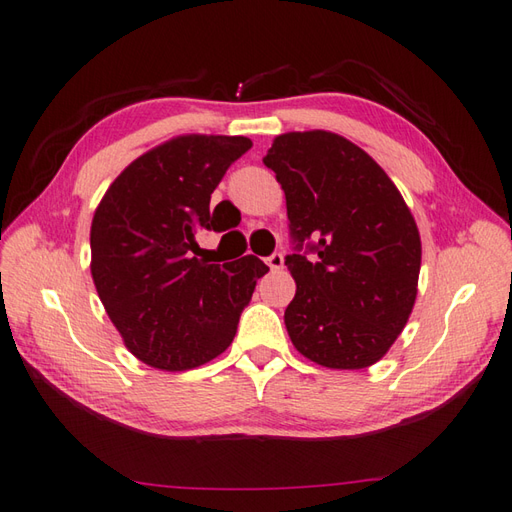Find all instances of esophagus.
I'll list each match as a JSON object with an SVG mask.
<instances>
[{"label":"esophagus","mask_w":512,"mask_h":512,"mask_svg":"<svg viewBox=\"0 0 512 512\" xmlns=\"http://www.w3.org/2000/svg\"><path fill=\"white\" fill-rule=\"evenodd\" d=\"M267 265L271 267V271H280L282 267H285V256H282V254H271L267 258Z\"/></svg>","instance_id":"obj_1"}]
</instances>
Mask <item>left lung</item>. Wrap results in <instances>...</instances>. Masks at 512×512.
<instances>
[{
  "label": "left lung",
  "instance_id": "left-lung-1",
  "mask_svg": "<svg viewBox=\"0 0 512 512\" xmlns=\"http://www.w3.org/2000/svg\"><path fill=\"white\" fill-rule=\"evenodd\" d=\"M265 166L285 190L295 247V295L285 311L295 350L317 366L361 370L392 348L410 320L420 234L388 173L344 135L291 131L274 138Z\"/></svg>",
  "mask_w": 512,
  "mask_h": 512
}]
</instances>
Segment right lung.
I'll return each mask as SVG.
<instances>
[{"label": "right lung", "instance_id": "obj_1", "mask_svg": "<svg viewBox=\"0 0 512 512\" xmlns=\"http://www.w3.org/2000/svg\"><path fill=\"white\" fill-rule=\"evenodd\" d=\"M252 140L184 133L113 179L92 219V278L124 346L146 366L184 372L232 344L238 317L269 267L256 256L214 265L195 256L219 230L210 195Z\"/></svg>", "mask_w": 512, "mask_h": 512}]
</instances>
